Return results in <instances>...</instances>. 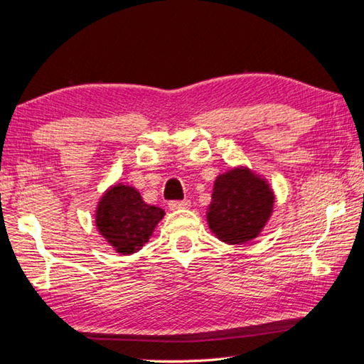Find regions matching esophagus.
Masks as SVG:
<instances>
[{"label":"esophagus","instance_id":"1","mask_svg":"<svg viewBox=\"0 0 364 364\" xmlns=\"http://www.w3.org/2000/svg\"><path fill=\"white\" fill-rule=\"evenodd\" d=\"M171 210H179V209H187L190 207V199H181V201H171L168 204Z\"/></svg>","mask_w":364,"mask_h":364}]
</instances>
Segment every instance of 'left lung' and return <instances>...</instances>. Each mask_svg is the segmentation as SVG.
Listing matches in <instances>:
<instances>
[{
    "label": "left lung",
    "instance_id": "8db88e82",
    "mask_svg": "<svg viewBox=\"0 0 364 364\" xmlns=\"http://www.w3.org/2000/svg\"><path fill=\"white\" fill-rule=\"evenodd\" d=\"M273 203L269 183L248 168H234L215 181L207 221L221 242L247 243L261 234Z\"/></svg>",
    "mask_w": 364,
    "mask_h": 364
}]
</instances>
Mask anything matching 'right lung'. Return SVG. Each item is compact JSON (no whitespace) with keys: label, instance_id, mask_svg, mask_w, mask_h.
<instances>
[{"label":"right lung","instance_id":"1","mask_svg":"<svg viewBox=\"0 0 364 364\" xmlns=\"http://www.w3.org/2000/svg\"><path fill=\"white\" fill-rule=\"evenodd\" d=\"M163 215L165 210L146 204L138 190L117 183L102 196L95 225L117 253L132 255L144 247Z\"/></svg>","mask_w":364,"mask_h":364}]
</instances>
